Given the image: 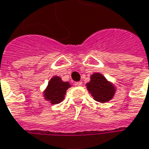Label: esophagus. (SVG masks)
<instances>
[{
	"instance_id": "1",
	"label": "esophagus",
	"mask_w": 149,
	"mask_h": 149,
	"mask_svg": "<svg viewBox=\"0 0 149 149\" xmlns=\"http://www.w3.org/2000/svg\"><path fill=\"white\" fill-rule=\"evenodd\" d=\"M74 85H76V86H81V85H82V82H81V81L75 82Z\"/></svg>"
}]
</instances>
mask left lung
I'll return each mask as SVG.
<instances>
[{
  "label": "left lung",
  "mask_w": 149,
  "mask_h": 149,
  "mask_svg": "<svg viewBox=\"0 0 149 149\" xmlns=\"http://www.w3.org/2000/svg\"><path fill=\"white\" fill-rule=\"evenodd\" d=\"M85 85L93 99L102 103L111 101L116 93V86L99 72L93 73Z\"/></svg>",
  "instance_id": "8db88e82"
}]
</instances>
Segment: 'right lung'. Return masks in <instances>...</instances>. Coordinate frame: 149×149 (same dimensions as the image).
I'll list each match as a JSON object with an SVG mask.
<instances>
[{"label":"right lung","mask_w":149,"mask_h":149,"mask_svg":"<svg viewBox=\"0 0 149 149\" xmlns=\"http://www.w3.org/2000/svg\"><path fill=\"white\" fill-rule=\"evenodd\" d=\"M72 85L68 81H64L61 77L58 76H54L50 79L47 86L42 92V97L49 103H60L64 99L66 91Z\"/></svg>","instance_id":"1"}]
</instances>
